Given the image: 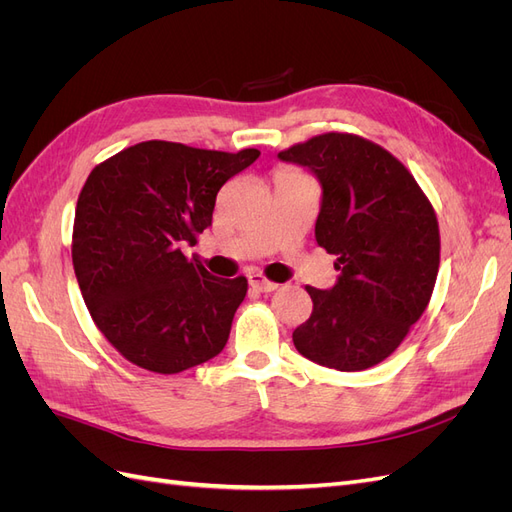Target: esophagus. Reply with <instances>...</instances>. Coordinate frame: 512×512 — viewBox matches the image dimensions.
<instances>
[{
    "instance_id": "34e87169",
    "label": "esophagus",
    "mask_w": 512,
    "mask_h": 512,
    "mask_svg": "<svg viewBox=\"0 0 512 512\" xmlns=\"http://www.w3.org/2000/svg\"><path fill=\"white\" fill-rule=\"evenodd\" d=\"M247 280H250V286L252 288H256V290H260V292H273V290H277V284L275 282H271V280H267L265 275L262 273H250L247 275Z\"/></svg>"
}]
</instances>
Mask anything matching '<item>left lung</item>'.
<instances>
[{
    "label": "left lung",
    "mask_w": 512,
    "mask_h": 512,
    "mask_svg": "<svg viewBox=\"0 0 512 512\" xmlns=\"http://www.w3.org/2000/svg\"><path fill=\"white\" fill-rule=\"evenodd\" d=\"M277 156L320 179L316 241L342 273L331 290L305 286L314 309L294 329V348L337 371L374 367L429 305L440 267L436 211L410 170L359 134H318Z\"/></svg>",
    "instance_id": "1"
}]
</instances>
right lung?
<instances>
[{
    "label": "right lung",
    "mask_w": 512,
    "mask_h": 512,
    "mask_svg": "<svg viewBox=\"0 0 512 512\" xmlns=\"http://www.w3.org/2000/svg\"><path fill=\"white\" fill-rule=\"evenodd\" d=\"M260 156L145 141L91 170L72 228V265L100 333L123 359L179 374L220 354L247 294L181 245L198 243L222 185Z\"/></svg>",
    "instance_id": "1"
}]
</instances>
